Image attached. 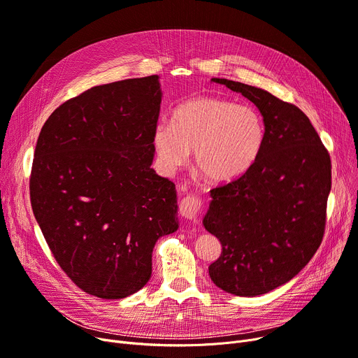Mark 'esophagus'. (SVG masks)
<instances>
[{"mask_svg":"<svg viewBox=\"0 0 358 358\" xmlns=\"http://www.w3.org/2000/svg\"><path fill=\"white\" fill-rule=\"evenodd\" d=\"M203 208V200L199 194H189L180 201V212L185 219L194 220Z\"/></svg>","mask_w":358,"mask_h":358,"instance_id":"34e87169","label":"esophagus"}]
</instances>
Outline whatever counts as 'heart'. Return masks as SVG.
Listing matches in <instances>:
<instances>
[{
  "label": "heart",
  "mask_w": 358,
  "mask_h": 358,
  "mask_svg": "<svg viewBox=\"0 0 358 358\" xmlns=\"http://www.w3.org/2000/svg\"><path fill=\"white\" fill-rule=\"evenodd\" d=\"M266 138L264 119L254 106L196 97L176 108L173 123L155 126L152 142L166 168L182 166L194 150L199 171L210 181L227 182L250 171Z\"/></svg>",
  "instance_id": "b5f03b06"
}]
</instances>
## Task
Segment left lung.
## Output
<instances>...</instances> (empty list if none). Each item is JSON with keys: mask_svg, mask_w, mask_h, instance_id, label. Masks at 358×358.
Returning <instances> with one entry per match:
<instances>
[{"mask_svg": "<svg viewBox=\"0 0 358 358\" xmlns=\"http://www.w3.org/2000/svg\"><path fill=\"white\" fill-rule=\"evenodd\" d=\"M264 119L258 161L236 180L210 190L203 224L222 243L209 266L222 290L254 297L287 283L321 245L331 192V158L305 113L268 91L223 78Z\"/></svg>", "mask_w": 358, "mask_h": 358, "instance_id": "1", "label": "left lung"}]
</instances>
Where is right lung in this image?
<instances>
[{
  "label": "right lung",
  "mask_w": 358,
  "mask_h": 358,
  "mask_svg": "<svg viewBox=\"0 0 358 358\" xmlns=\"http://www.w3.org/2000/svg\"><path fill=\"white\" fill-rule=\"evenodd\" d=\"M159 108L157 75L97 85L56 108L37 139L34 217L59 267L91 296L141 290L155 242L178 228L176 185L150 168Z\"/></svg>",
  "instance_id": "add662e5"
}]
</instances>
